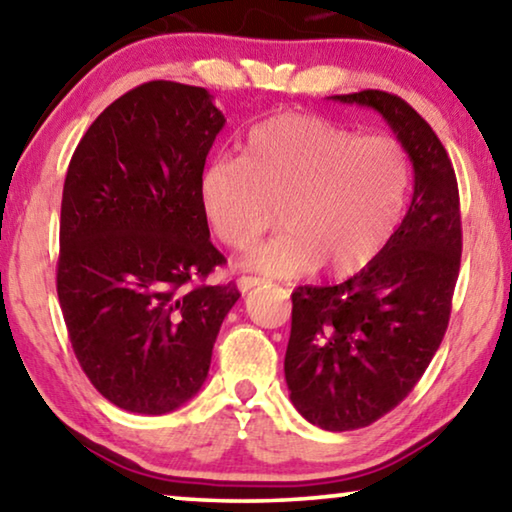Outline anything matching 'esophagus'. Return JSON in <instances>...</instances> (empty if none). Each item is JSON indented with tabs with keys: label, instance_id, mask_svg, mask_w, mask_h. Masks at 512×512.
I'll use <instances>...</instances> for the list:
<instances>
[{
	"label": "esophagus",
	"instance_id": "esophagus-1",
	"mask_svg": "<svg viewBox=\"0 0 512 512\" xmlns=\"http://www.w3.org/2000/svg\"><path fill=\"white\" fill-rule=\"evenodd\" d=\"M265 279H261V277H240L238 279V288H240V293H249L251 288H256V286H261Z\"/></svg>",
	"mask_w": 512,
	"mask_h": 512
}]
</instances>
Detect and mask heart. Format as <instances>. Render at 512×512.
<instances>
[{
	"instance_id": "obj_1",
	"label": "heart",
	"mask_w": 512,
	"mask_h": 512,
	"mask_svg": "<svg viewBox=\"0 0 512 512\" xmlns=\"http://www.w3.org/2000/svg\"><path fill=\"white\" fill-rule=\"evenodd\" d=\"M412 167L403 144L311 114H279L249 130L242 157L203 167L199 201L224 245L247 249L274 219L279 231L242 258L267 277L318 267L345 274L380 254L403 217Z\"/></svg>"
}]
</instances>
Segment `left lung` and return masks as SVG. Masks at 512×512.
Wrapping results in <instances>:
<instances>
[{
  "label": "left lung",
  "instance_id": "left-lung-1",
  "mask_svg": "<svg viewBox=\"0 0 512 512\" xmlns=\"http://www.w3.org/2000/svg\"><path fill=\"white\" fill-rule=\"evenodd\" d=\"M389 123L414 169L410 210L364 270L336 286H300L283 371L306 421L343 432L391 412L426 373L451 318L460 272V194L430 125L403 98L332 96Z\"/></svg>",
  "mask_w": 512,
  "mask_h": 512
}]
</instances>
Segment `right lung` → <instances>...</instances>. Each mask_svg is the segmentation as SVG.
<instances>
[{"instance_id": "right-lung-1", "label": "right lung", "mask_w": 512, "mask_h": 512, "mask_svg": "<svg viewBox=\"0 0 512 512\" xmlns=\"http://www.w3.org/2000/svg\"><path fill=\"white\" fill-rule=\"evenodd\" d=\"M224 123L201 86L146 82L91 123L68 164L59 304L82 371L121 410L167 414L196 396L240 297L233 281L196 283L226 263L199 201Z\"/></svg>"}]
</instances>
